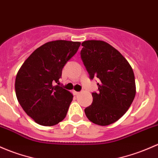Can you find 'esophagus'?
<instances>
[{
    "instance_id": "obj_1",
    "label": "esophagus",
    "mask_w": 158,
    "mask_h": 158,
    "mask_svg": "<svg viewBox=\"0 0 158 158\" xmlns=\"http://www.w3.org/2000/svg\"><path fill=\"white\" fill-rule=\"evenodd\" d=\"M73 94H75V95H78V94H79V92H76V91H73Z\"/></svg>"
}]
</instances>
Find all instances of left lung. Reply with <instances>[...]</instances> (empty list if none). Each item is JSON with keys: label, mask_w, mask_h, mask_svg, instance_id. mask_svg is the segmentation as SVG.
<instances>
[{"label": "left lung", "mask_w": 158, "mask_h": 158, "mask_svg": "<svg viewBox=\"0 0 158 158\" xmlns=\"http://www.w3.org/2000/svg\"><path fill=\"white\" fill-rule=\"evenodd\" d=\"M81 58L90 79H99V92H93L92 104L85 109L87 118L108 126L123 117L135 96V76L125 57L108 43L89 40L82 43Z\"/></svg>", "instance_id": "left-lung-1"}]
</instances>
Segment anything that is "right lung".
Masks as SVG:
<instances>
[{
	"instance_id": "1",
	"label": "right lung",
	"mask_w": 158,
	"mask_h": 158,
	"mask_svg": "<svg viewBox=\"0 0 158 158\" xmlns=\"http://www.w3.org/2000/svg\"><path fill=\"white\" fill-rule=\"evenodd\" d=\"M81 43L57 40L38 48L16 74L15 91L19 104L38 124L51 127L66 117L73 95L59 84L64 66Z\"/></svg>"
}]
</instances>
